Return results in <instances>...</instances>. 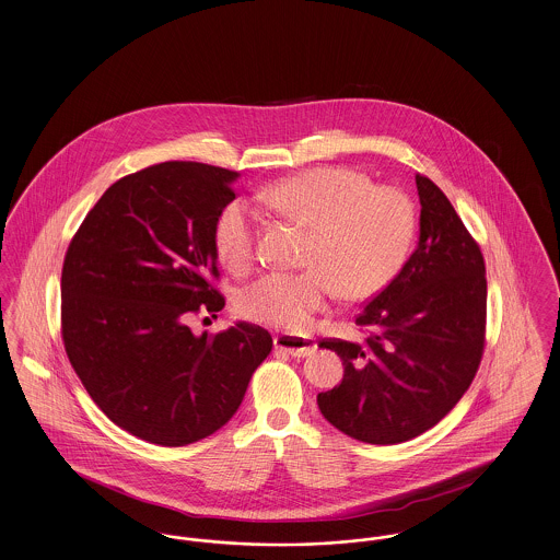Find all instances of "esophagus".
Masks as SVG:
<instances>
[{
    "label": "esophagus",
    "instance_id": "esophagus-1",
    "mask_svg": "<svg viewBox=\"0 0 560 560\" xmlns=\"http://www.w3.org/2000/svg\"><path fill=\"white\" fill-rule=\"evenodd\" d=\"M273 348L280 352H287L293 358H305L318 350L314 339H303V337H294V335H278L273 337Z\"/></svg>",
    "mask_w": 560,
    "mask_h": 560
}]
</instances>
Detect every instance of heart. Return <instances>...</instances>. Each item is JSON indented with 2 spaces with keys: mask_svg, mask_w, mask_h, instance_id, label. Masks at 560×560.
Returning <instances> with one entry per match:
<instances>
[{
  "mask_svg": "<svg viewBox=\"0 0 560 560\" xmlns=\"http://www.w3.org/2000/svg\"><path fill=\"white\" fill-rule=\"evenodd\" d=\"M257 202L310 230L301 273H267L237 299L253 323L303 330L326 310L332 293L366 299L385 289L405 266L415 236V205L392 185H373L364 173L323 166L280 178ZM255 214L242 202L223 208L214 225L221 261L234 271L250 266Z\"/></svg>",
  "mask_w": 560,
  "mask_h": 560,
  "instance_id": "obj_1",
  "label": "heart"
}]
</instances>
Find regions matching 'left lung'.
I'll use <instances>...</instances> for the list:
<instances>
[{"instance_id": "left-lung-1", "label": "left lung", "mask_w": 560, "mask_h": 560, "mask_svg": "<svg viewBox=\"0 0 560 560\" xmlns=\"http://www.w3.org/2000/svg\"><path fill=\"white\" fill-rule=\"evenodd\" d=\"M419 242L358 314L364 341L324 339L343 380L318 394L324 419L355 441L396 444L436 425L470 387L485 348V259L448 198L423 175Z\"/></svg>"}]
</instances>
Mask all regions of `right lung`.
<instances>
[{
    "label": "right lung",
    "mask_w": 560,
    "mask_h": 560,
    "mask_svg": "<svg viewBox=\"0 0 560 560\" xmlns=\"http://www.w3.org/2000/svg\"><path fill=\"white\" fill-rule=\"evenodd\" d=\"M237 173L164 162L116 180L71 240L60 276L62 341L92 400L137 439L185 446L223 428L271 352L266 328L194 335L223 310L214 225Z\"/></svg>",
    "instance_id": "obj_1"
}]
</instances>
